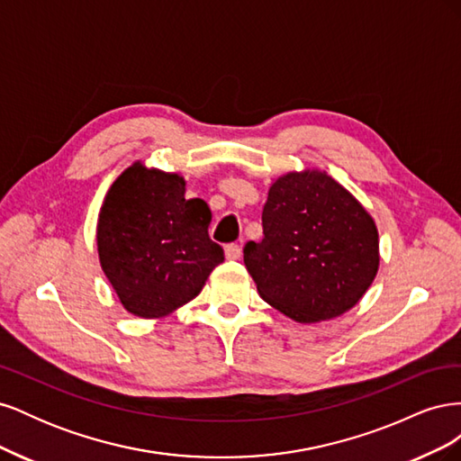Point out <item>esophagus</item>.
Returning a JSON list of instances; mask_svg holds the SVG:
<instances>
[{"mask_svg":"<svg viewBox=\"0 0 461 461\" xmlns=\"http://www.w3.org/2000/svg\"><path fill=\"white\" fill-rule=\"evenodd\" d=\"M225 256H227V259L236 261V259H240L242 249L239 244H229V246H225Z\"/></svg>","mask_w":461,"mask_h":461,"instance_id":"34e87169","label":"esophagus"}]
</instances>
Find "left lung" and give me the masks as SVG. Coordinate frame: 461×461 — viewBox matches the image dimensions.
Listing matches in <instances>:
<instances>
[{
	"label": "left lung",
	"mask_w": 461,
	"mask_h": 461,
	"mask_svg": "<svg viewBox=\"0 0 461 461\" xmlns=\"http://www.w3.org/2000/svg\"><path fill=\"white\" fill-rule=\"evenodd\" d=\"M263 239L244 246L259 296L296 323L350 312L379 271V230L350 190L317 167L273 178Z\"/></svg>",
	"instance_id": "1"
}]
</instances>
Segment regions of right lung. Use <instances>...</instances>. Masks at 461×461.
<instances>
[{"mask_svg":"<svg viewBox=\"0 0 461 461\" xmlns=\"http://www.w3.org/2000/svg\"><path fill=\"white\" fill-rule=\"evenodd\" d=\"M186 180L134 161L109 186L95 225L97 258L122 308L163 319L196 298L225 259L207 234L212 212Z\"/></svg>","mask_w":461,"mask_h":461,"instance_id":"obj_1","label":"right lung"}]
</instances>
